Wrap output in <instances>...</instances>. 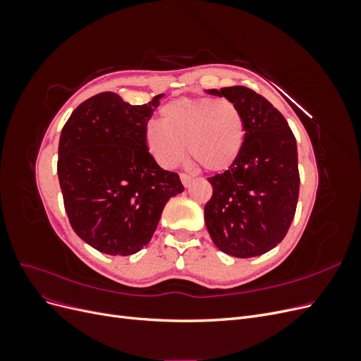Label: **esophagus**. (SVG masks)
Masks as SVG:
<instances>
[{"label": "esophagus", "instance_id": "34e87169", "mask_svg": "<svg viewBox=\"0 0 361 361\" xmlns=\"http://www.w3.org/2000/svg\"><path fill=\"white\" fill-rule=\"evenodd\" d=\"M180 180L183 183V187H190V185L194 180V178L190 176V174H187V173H180Z\"/></svg>", "mask_w": 361, "mask_h": 361}]
</instances>
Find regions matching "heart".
Wrapping results in <instances>:
<instances>
[{
	"label": "heart",
	"mask_w": 361,
	"mask_h": 361,
	"mask_svg": "<svg viewBox=\"0 0 361 361\" xmlns=\"http://www.w3.org/2000/svg\"><path fill=\"white\" fill-rule=\"evenodd\" d=\"M161 122L145 128L150 155L164 169H173L187 154L207 171H224L241 154L244 118L236 104L224 97H180L161 108Z\"/></svg>",
	"instance_id": "b5f03b06"
}]
</instances>
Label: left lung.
<instances>
[{
	"mask_svg": "<svg viewBox=\"0 0 361 361\" xmlns=\"http://www.w3.org/2000/svg\"><path fill=\"white\" fill-rule=\"evenodd\" d=\"M206 93L236 104L245 126L233 166L207 178L212 185V197L204 204L207 232L226 255L260 256L281 243L297 211V140L283 114L255 90L233 85Z\"/></svg>",
	"mask_w": 361,
	"mask_h": 361,
	"instance_id": "obj_1",
	"label": "left lung"
}]
</instances>
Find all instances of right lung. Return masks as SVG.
Returning <instances> with one entry per match:
<instances>
[{
	"mask_svg": "<svg viewBox=\"0 0 361 361\" xmlns=\"http://www.w3.org/2000/svg\"><path fill=\"white\" fill-rule=\"evenodd\" d=\"M162 94L130 105L113 92L84 101L61 129L57 173L75 233L97 251L129 256L149 244L179 174L149 154L145 128Z\"/></svg>",
	"mask_w": 361,
	"mask_h": 361,
	"instance_id": "right-lung-1",
	"label": "right lung"
}]
</instances>
